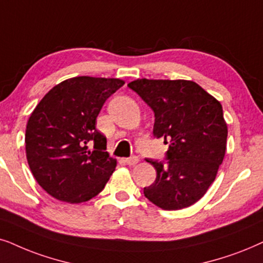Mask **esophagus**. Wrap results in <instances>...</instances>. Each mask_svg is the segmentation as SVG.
I'll return each mask as SVG.
<instances>
[{
	"label": "esophagus",
	"instance_id": "obj_1",
	"mask_svg": "<svg viewBox=\"0 0 263 263\" xmlns=\"http://www.w3.org/2000/svg\"><path fill=\"white\" fill-rule=\"evenodd\" d=\"M125 162L128 164V166H135V164H137L139 162V159L137 156H132L129 157V159H126Z\"/></svg>",
	"mask_w": 263,
	"mask_h": 263
}]
</instances>
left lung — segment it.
Returning <instances> with one entry per match:
<instances>
[{
  "label": "left lung",
  "mask_w": 263,
  "mask_h": 263,
  "mask_svg": "<svg viewBox=\"0 0 263 263\" xmlns=\"http://www.w3.org/2000/svg\"><path fill=\"white\" fill-rule=\"evenodd\" d=\"M128 87L155 113L154 137L170 144L166 163L146 160L157 176L144 187L145 197L164 211L190 207L215 180L225 156L221 103L192 80L142 78Z\"/></svg>",
  "instance_id": "1"
}]
</instances>
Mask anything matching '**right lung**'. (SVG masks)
I'll return each mask as SVG.
<instances>
[{
	"label": "right lung",
	"instance_id": "obj_1",
	"mask_svg": "<svg viewBox=\"0 0 263 263\" xmlns=\"http://www.w3.org/2000/svg\"><path fill=\"white\" fill-rule=\"evenodd\" d=\"M125 82L80 76L59 83L40 101L26 125L25 148L34 179L52 197L82 203L103 190L117 167L96 118Z\"/></svg>",
	"mask_w": 263,
	"mask_h": 263
}]
</instances>
